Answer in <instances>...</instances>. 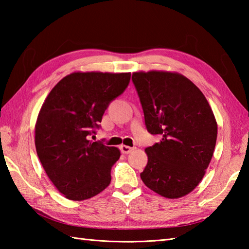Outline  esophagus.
Instances as JSON below:
<instances>
[{"label":"esophagus","instance_id":"1","mask_svg":"<svg viewBox=\"0 0 249 249\" xmlns=\"http://www.w3.org/2000/svg\"><path fill=\"white\" fill-rule=\"evenodd\" d=\"M134 150V147H130L128 145H121V151L123 154H129V153Z\"/></svg>","mask_w":249,"mask_h":249}]
</instances>
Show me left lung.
<instances>
[{
  "mask_svg": "<svg viewBox=\"0 0 249 249\" xmlns=\"http://www.w3.org/2000/svg\"><path fill=\"white\" fill-rule=\"evenodd\" d=\"M133 82L149 133L161 139L146 147L140 174L153 192L168 199L192 193L202 181L217 139V122L203 93L182 73L135 71Z\"/></svg>",
  "mask_w": 249,
  "mask_h": 249,
  "instance_id": "8db88e82",
  "label": "left lung"
}]
</instances>
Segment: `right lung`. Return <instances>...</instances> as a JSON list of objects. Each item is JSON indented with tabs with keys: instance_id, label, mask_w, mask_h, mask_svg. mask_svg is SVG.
<instances>
[{
	"instance_id": "add662e5",
	"label": "right lung",
	"mask_w": 249,
	"mask_h": 249,
	"mask_svg": "<svg viewBox=\"0 0 249 249\" xmlns=\"http://www.w3.org/2000/svg\"><path fill=\"white\" fill-rule=\"evenodd\" d=\"M130 72L75 71L55 84L35 124L44 170L65 198L82 201L109 186L118 147L89 140L111 100L124 92Z\"/></svg>"
}]
</instances>
